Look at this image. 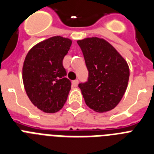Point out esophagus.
I'll return each instance as SVG.
<instances>
[{
    "label": "esophagus",
    "mask_w": 154,
    "mask_h": 154,
    "mask_svg": "<svg viewBox=\"0 0 154 154\" xmlns=\"http://www.w3.org/2000/svg\"><path fill=\"white\" fill-rule=\"evenodd\" d=\"M77 85H78V81H77V80L73 81V82H72V86H73V88H76V87H77Z\"/></svg>",
    "instance_id": "34e87169"
}]
</instances>
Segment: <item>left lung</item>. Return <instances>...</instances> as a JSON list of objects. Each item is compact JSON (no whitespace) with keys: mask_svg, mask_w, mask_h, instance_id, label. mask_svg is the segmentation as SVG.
I'll return each mask as SVG.
<instances>
[{"mask_svg":"<svg viewBox=\"0 0 154 154\" xmlns=\"http://www.w3.org/2000/svg\"><path fill=\"white\" fill-rule=\"evenodd\" d=\"M88 70V80L79 84L89 108L99 113L114 109L122 100L129 81L125 58L107 40L90 37L77 41Z\"/></svg>","mask_w":154,"mask_h":154,"instance_id":"8db88e82","label":"left lung"}]
</instances>
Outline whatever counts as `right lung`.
Returning a JSON list of instances; mask_svg holds the SVG:
<instances>
[{"label": "right lung", "instance_id": "add662e5", "mask_svg": "<svg viewBox=\"0 0 154 154\" xmlns=\"http://www.w3.org/2000/svg\"><path fill=\"white\" fill-rule=\"evenodd\" d=\"M72 40L53 36L31 48L25 57L22 70L23 86L34 105L46 113L62 109L71 89L62 60Z\"/></svg>", "mask_w": 154, "mask_h": 154}]
</instances>
